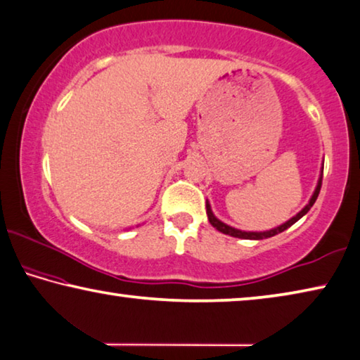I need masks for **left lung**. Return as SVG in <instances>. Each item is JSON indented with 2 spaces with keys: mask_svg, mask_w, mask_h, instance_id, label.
I'll list each match as a JSON object with an SVG mask.
<instances>
[{
  "mask_svg": "<svg viewBox=\"0 0 360 360\" xmlns=\"http://www.w3.org/2000/svg\"><path fill=\"white\" fill-rule=\"evenodd\" d=\"M321 179H323V174L320 176V179H319V184H317V189H315V192H314V195H312V198H310V202L307 203V205H305L302 210H300L296 217H292L291 219H289V221H286L284 224H281V226H278V228H275V229H270V231H264V233H248V231H240V229H236V228H231V226H228V224H224L223 221H219V219L214 217L213 214V212H212V208H210V203H205L207 205V214H208V221H210V224L213 228H217L219 233H223V234H229V236H233V238H239V239H266V238H271V236H275V234H278V233H283L284 229H288L289 226H292L294 223L297 221V219H300L304 217L305 213H307L310 208H312V205L315 203V200H317V197H319V194H320V187H321Z\"/></svg>",
  "mask_w": 360,
  "mask_h": 360,
  "instance_id": "left-lung-1",
  "label": "left lung"
}]
</instances>
